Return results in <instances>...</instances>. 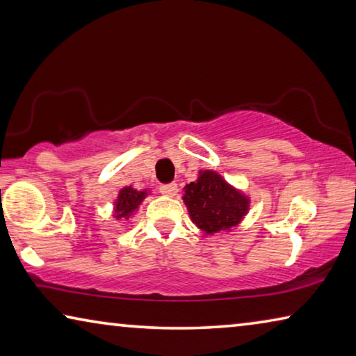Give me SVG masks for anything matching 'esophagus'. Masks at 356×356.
<instances>
[{
  "instance_id": "obj_1",
  "label": "esophagus",
  "mask_w": 356,
  "mask_h": 356,
  "mask_svg": "<svg viewBox=\"0 0 356 356\" xmlns=\"http://www.w3.org/2000/svg\"><path fill=\"white\" fill-rule=\"evenodd\" d=\"M160 193L165 196H176L177 185L176 184H166L160 186Z\"/></svg>"
}]
</instances>
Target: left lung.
Wrapping results in <instances>:
<instances>
[{"label": "left lung", "mask_w": 356, "mask_h": 356, "mask_svg": "<svg viewBox=\"0 0 356 356\" xmlns=\"http://www.w3.org/2000/svg\"><path fill=\"white\" fill-rule=\"evenodd\" d=\"M184 190L190 218L206 236L231 231L250 210V197L215 171H200V177Z\"/></svg>", "instance_id": "left-lung-1"}]
</instances>
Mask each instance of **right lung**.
I'll return each instance as SVG.
<instances>
[{
    "label": "right lung",
    "mask_w": 356,
    "mask_h": 356,
    "mask_svg": "<svg viewBox=\"0 0 356 356\" xmlns=\"http://www.w3.org/2000/svg\"><path fill=\"white\" fill-rule=\"evenodd\" d=\"M147 195V190L138 191L134 186H124V188L119 191L118 200L114 201V218L129 220L130 216L136 212V209L140 207V204Z\"/></svg>",
    "instance_id": "right-lung-1"
}]
</instances>
